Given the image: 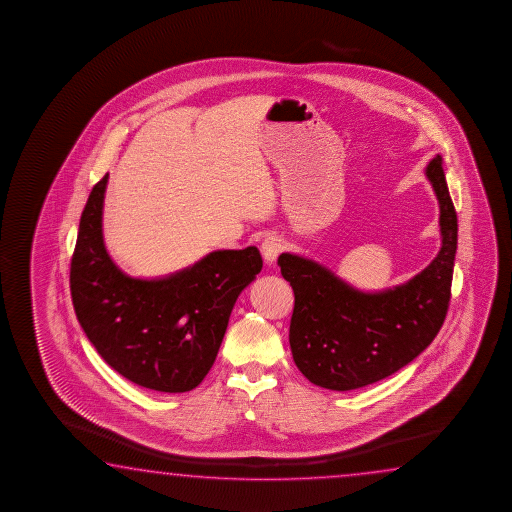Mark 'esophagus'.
Returning a JSON list of instances; mask_svg holds the SVG:
<instances>
[{
    "label": "esophagus",
    "mask_w": 512,
    "mask_h": 512,
    "mask_svg": "<svg viewBox=\"0 0 512 512\" xmlns=\"http://www.w3.org/2000/svg\"><path fill=\"white\" fill-rule=\"evenodd\" d=\"M285 249V242L279 238V236H272L269 234L263 243H261V254H263V260L267 261L269 265H272L274 261L278 260L279 252Z\"/></svg>",
    "instance_id": "obj_1"
}]
</instances>
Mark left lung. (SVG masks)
Returning a JSON list of instances; mask_svg holds the SVG:
<instances>
[{
    "label": "left lung",
    "instance_id": "8db88e82",
    "mask_svg": "<svg viewBox=\"0 0 512 512\" xmlns=\"http://www.w3.org/2000/svg\"><path fill=\"white\" fill-rule=\"evenodd\" d=\"M425 174L439 200L441 251L407 283L369 294L317 261L290 252L279 256L295 295L290 349L299 371L315 385L353 390L380 382L421 355L441 330L459 227L439 154Z\"/></svg>",
    "mask_w": 512,
    "mask_h": 512
}]
</instances>
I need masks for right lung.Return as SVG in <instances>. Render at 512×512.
<instances>
[{"mask_svg":"<svg viewBox=\"0 0 512 512\" xmlns=\"http://www.w3.org/2000/svg\"><path fill=\"white\" fill-rule=\"evenodd\" d=\"M107 179L87 199L71 258L78 322L98 355L130 382L157 392L195 389L215 364L238 295L260 274V251H213L165 278H130L105 249Z\"/></svg>","mask_w":512,"mask_h":512,"instance_id":"right-lung-1","label":"right lung"}]
</instances>
